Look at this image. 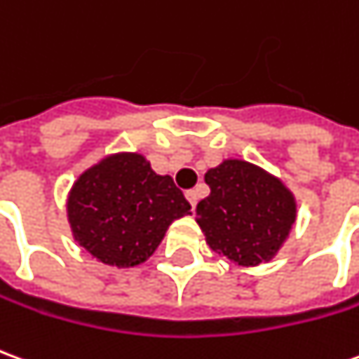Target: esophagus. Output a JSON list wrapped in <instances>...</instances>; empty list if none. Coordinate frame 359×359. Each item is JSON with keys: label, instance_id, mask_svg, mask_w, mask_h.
Here are the masks:
<instances>
[{"label": "esophagus", "instance_id": "1", "mask_svg": "<svg viewBox=\"0 0 359 359\" xmlns=\"http://www.w3.org/2000/svg\"><path fill=\"white\" fill-rule=\"evenodd\" d=\"M187 200L192 205V210H194L198 204V190H187Z\"/></svg>", "mask_w": 359, "mask_h": 359}]
</instances>
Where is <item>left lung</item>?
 I'll list each match as a JSON object with an SVG mask.
<instances>
[{
  "label": "left lung",
  "mask_w": 359,
  "mask_h": 359,
  "mask_svg": "<svg viewBox=\"0 0 359 359\" xmlns=\"http://www.w3.org/2000/svg\"><path fill=\"white\" fill-rule=\"evenodd\" d=\"M204 179L210 196L198 202L196 222L210 249L239 266L272 260L297 215L284 182L241 159H225Z\"/></svg>",
  "instance_id": "obj_1"
}]
</instances>
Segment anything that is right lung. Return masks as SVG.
Returning <instances> with one entry per match:
<instances>
[{
	"label": "right lung",
	"instance_id": "1",
	"mask_svg": "<svg viewBox=\"0 0 359 359\" xmlns=\"http://www.w3.org/2000/svg\"><path fill=\"white\" fill-rule=\"evenodd\" d=\"M190 204L169 175L140 154H114L75 180L67 196L74 239L97 260L118 268L151 257Z\"/></svg>",
	"mask_w": 359,
	"mask_h": 359
}]
</instances>
